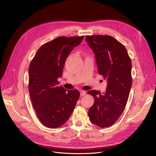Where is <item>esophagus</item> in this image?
<instances>
[{"label":"esophagus","instance_id":"1","mask_svg":"<svg viewBox=\"0 0 156 156\" xmlns=\"http://www.w3.org/2000/svg\"><path fill=\"white\" fill-rule=\"evenodd\" d=\"M86 91H80L81 96H84L86 95Z\"/></svg>","mask_w":156,"mask_h":156}]
</instances>
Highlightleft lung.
Masks as SVG:
<instances>
[{"mask_svg":"<svg viewBox=\"0 0 156 156\" xmlns=\"http://www.w3.org/2000/svg\"><path fill=\"white\" fill-rule=\"evenodd\" d=\"M85 40L95 54L98 73L107 81L105 93L87 92L94 98L88 115L96 125L109 127L119 119L128 101L132 84L131 58L125 46L112 36H86Z\"/></svg>","mask_w":156,"mask_h":156,"instance_id":"obj_1","label":"left lung"}]
</instances>
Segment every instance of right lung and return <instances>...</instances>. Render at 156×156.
Returning <instances> with one entry per match:
<instances>
[{"instance_id":"1","label":"right lung","mask_w":156,"mask_h":156,"mask_svg":"<svg viewBox=\"0 0 156 156\" xmlns=\"http://www.w3.org/2000/svg\"><path fill=\"white\" fill-rule=\"evenodd\" d=\"M84 36L58 37L42 45L29 67V93L36 113L46 127L63 125L72 114L80 97L79 91L58 86L65 62Z\"/></svg>"}]
</instances>
